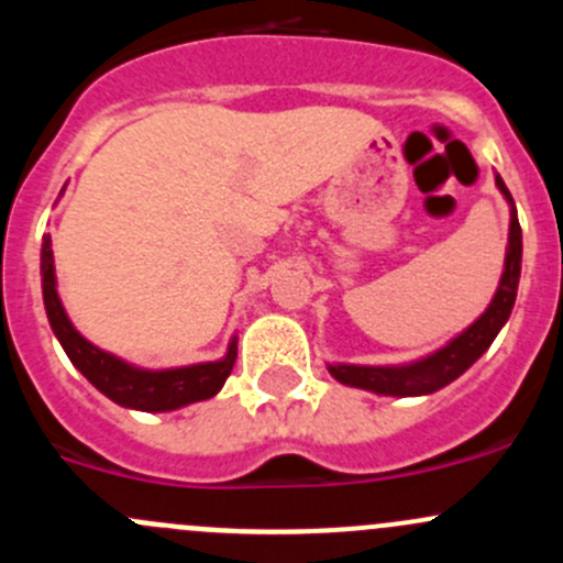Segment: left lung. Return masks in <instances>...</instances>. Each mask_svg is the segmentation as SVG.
<instances>
[{
    "instance_id": "1",
    "label": "left lung",
    "mask_w": 563,
    "mask_h": 563,
    "mask_svg": "<svg viewBox=\"0 0 563 563\" xmlns=\"http://www.w3.org/2000/svg\"><path fill=\"white\" fill-rule=\"evenodd\" d=\"M496 185L498 190L507 196V201L512 203V220H509V247H507V261H504L501 286H498L490 308L476 318L463 334H457L450 345L435 351V354L428 356V360L413 362V365H402V367L329 365V373H332L340 384L371 389V391H378V395H395V397L430 395V391L446 387V384L455 382L457 376H463V373L468 371V367L474 365L487 349H490V343L496 340V334L501 332V327L507 323V318L515 308L518 280H520V258H523V236H520L515 201L512 196H509L501 176H496Z\"/></svg>"
}]
</instances>
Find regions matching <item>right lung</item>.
Wrapping results in <instances>:
<instances>
[{
    "label": "right lung",
    "mask_w": 563,
    "mask_h": 563,
    "mask_svg": "<svg viewBox=\"0 0 563 563\" xmlns=\"http://www.w3.org/2000/svg\"><path fill=\"white\" fill-rule=\"evenodd\" d=\"M40 272H43L45 313H48L51 329L59 338L62 349L67 351L73 365L89 378V384H95L119 406L139 408V411H172V408L218 395L225 378L231 376V367H234L236 360V340L231 343L225 360L207 362V365L176 367V371H139V367L124 365L117 356L95 349L89 340H84L73 329L70 318H67L59 297H56L54 253H51L48 236H43Z\"/></svg>",
    "instance_id": "add662e5"
}]
</instances>
